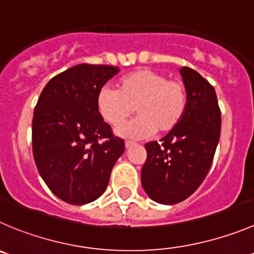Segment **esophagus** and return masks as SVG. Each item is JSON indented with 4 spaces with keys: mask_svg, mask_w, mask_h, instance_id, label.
<instances>
[{
    "mask_svg": "<svg viewBox=\"0 0 254 254\" xmlns=\"http://www.w3.org/2000/svg\"><path fill=\"white\" fill-rule=\"evenodd\" d=\"M125 144H126V148L128 149V148H131L132 146H134L136 143H134V142H132V141H126Z\"/></svg>",
    "mask_w": 254,
    "mask_h": 254,
    "instance_id": "esophagus-1",
    "label": "esophagus"
}]
</instances>
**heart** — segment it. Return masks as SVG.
<instances>
[{"label":"heart","mask_w":254,"mask_h":254,"mask_svg":"<svg viewBox=\"0 0 254 254\" xmlns=\"http://www.w3.org/2000/svg\"><path fill=\"white\" fill-rule=\"evenodd\" d=\"M138 117L120 128L127 138H146L156 131L167 133L178 126L187 108V89L178 79L152 69H137L118 82V89L102 88L97 96L101 117L118 128L134 112Z\"/></svg>","instance_id":"obj_1"}]
</instances>
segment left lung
Masks as SVG:
<instances>
[{
  "label": "left lung",
  "instance_id": "8db88e82",
  "mask_svg": "<svg viewBox=\"0 0 254 254\" xmlns=\"http://www.w3.org/2000/svg\"><path fill=\"white\" fill-rule=\"evenodd\" d=\"M187 108L182 121L161 142L146 143L142 187L157 203L185 201L206 178L221 136V110L213 86L194 69L182 67Z\"/></svg>",
  "mask_w": 254,
  "mask_h": 254
}]
</instances>
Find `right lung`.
Wrapping results in <instances>:
<instances>
[{
  "label": "right lung",
  "mask_w": 254,
  "mask_h": 254,
  "mask_svg": "<svg viewBox=\"0 0 254 254\" xmlns=\"http://www.w3.org/2000/svg\"><path fill=\"white\" fill-rule=\"evenodd\" d=\"M118 72L106 64H77L50 79L37 101L33 158L47 187L67 203L96 201L125 152L123 139L113 136L97 110L98 93Z\"/></svg>",
  "instance_id": "1"
}]
</instances>
